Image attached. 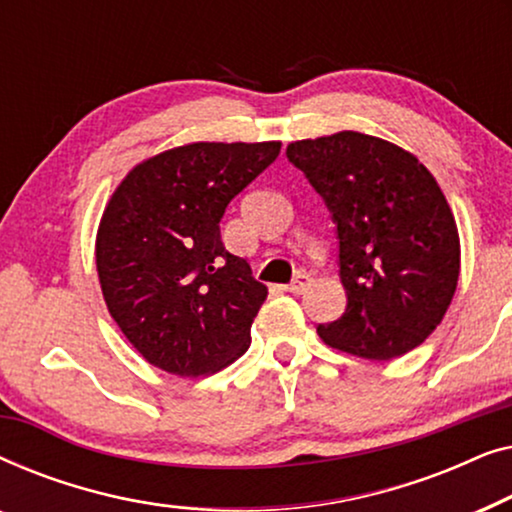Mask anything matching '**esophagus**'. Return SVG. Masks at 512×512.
I'll return each instance as SVG.
<instances>
[{
	"instance_id": "1",
	"label": "esophagus",
	"mask_w": 512,
	"mask_h": 512,
	"mask_svg": "<svg viewBox=\"0 0 512 512\" xmlns=\"http://www.w3.org/2000/svg\"><path fill=\"white\" fill-rule=\"evenodd\" d=\"M312 284V279H310V275H296V279H293L291 284H286L284 289L289 291V293H305V289L307 286Z\"/></svg>"
}]
</instances>
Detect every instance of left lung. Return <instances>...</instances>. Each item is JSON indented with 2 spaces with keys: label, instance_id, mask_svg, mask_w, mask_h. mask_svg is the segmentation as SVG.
Here are the masks:
<instances>
[{
  "label": "left lung",
  "instance_id": "obj_1",
  "mask_svg": "<svg viewBox=\"0 0 512 512\" xmlns=\"http://www.w3.org/2000/svg\"><path fill=\"white\" fill-rule=\"evenodd\" d=\"M338 230L345 314L317 333L370 361L408 354L443 321L459 279V233L433 174L401 146L345 130L289 144Z\"/></svg>",
  "mask_w": 512,
  "mask_h": 512
}]
</instances>
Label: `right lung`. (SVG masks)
I'll return each mask as SVG.
<instances>
[{
    "mask_svg": "<svg viewBox=\"0 0 512 512\" xmlns=\"http://www.w3.org/2000/svg\"><path fill=\"white\" fill-rule=\"evenodd\" d=\"M282 144L195 142L158 153L104 209L95 258L109 314L151 366L198 377L251 345L268 289L223 247L219 223Z\"/></svg>",
    "mask_w": 512,
    "mask_h": 512,
    "instance_id": "obj_1",
    "label": "right lung"
}]
</instances>
